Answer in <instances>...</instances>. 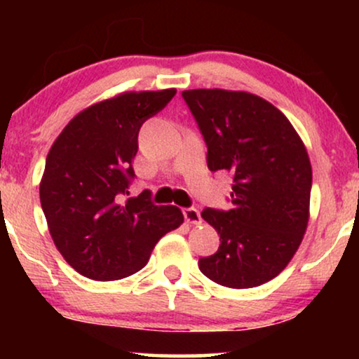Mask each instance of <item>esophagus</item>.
I'll list each match as a JSON object with an SVG mask.
<instances>
[{
  "label": "esophagus",
  "instance_id": "esophagus-1",
  "mask_svg": "<svg viewBox=\"0 0 359 359\" xmlns=\"http://www.w3.org/2000/svg\"><path fill=\"white\" fill-rule=\"evenodd\" d=\"M184 217L185 221L191 222V224H201V212L196 208H185L184 209Z\"/></svg>",
  "mask_w": 359,
  "mask_h": 359
}]
</instances>
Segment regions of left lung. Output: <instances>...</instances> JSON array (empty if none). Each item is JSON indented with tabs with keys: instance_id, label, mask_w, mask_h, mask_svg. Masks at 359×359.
<instances>
[{
	"instance_id": "8db88e82",
	"label": "left lung",
	"mask_w": 359,
	"mask_h": 359,
	"mask_svg": "<svg viewBox=\"0 0 359 359\" xmlns=\"http://www.w3.org/2000/svg\"><path fill=\"white\" fill-rule=\"evenodd\" d=\"M211 172L233 175L231 209H204L219 248L199 258L208 278L229 288L269 282L288 265L309 221L312 168L297 131L269 101L241 90H184Z\"/></svg>"
}]
</instances>
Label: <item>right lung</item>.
<instances>
[{
	"instance_id": "add662e5",
	"label": "right lung",
	"mask_w": 359,
	"mask_h": 359,
	"mask_svg": "<svg viewBox=\"0 0 359 359\" xmlns=\"http://www.w3.org/2000/svg\"><path fill=\"white\" fill-rule=\"evenodd\" d=\"M175 93H125L97 102L74 116L48 151L40 203L57 250L84 277L137 273L160 238L184 222L179 208L151 203L148 189L125 199L140 128Z\"/></svg>"
}]
</instances>
